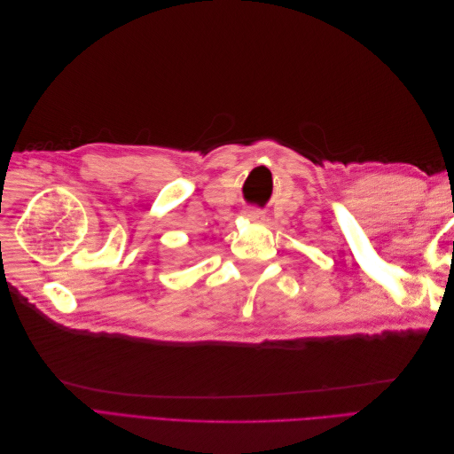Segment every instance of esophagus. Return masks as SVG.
I'll return each instance as SVG.
<instances>
[{
	"instance_id": "obj_1",
	"label": "esophagus",
	"mask_w": 454,
	"mask_h": 454,
	"mask_svg": "<svg viewBox=\"0 0 454 454\" xmlns=\"http://www.w3.org/2000/svg\"><path fill=\"white\" fill-rule=\"evenodd\" d=\"M246 215H248V219H252V222H261V219H263V214H261L259 210H248L246 212Z\"/></svg>"
}]
</instances>
